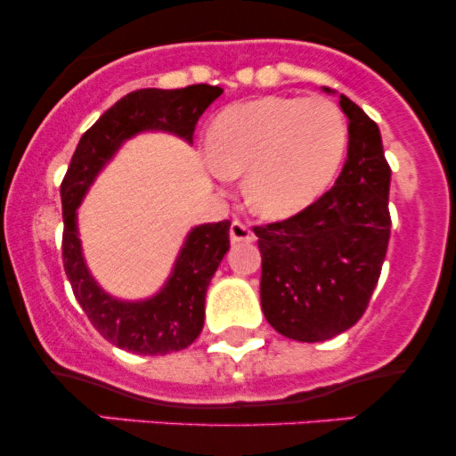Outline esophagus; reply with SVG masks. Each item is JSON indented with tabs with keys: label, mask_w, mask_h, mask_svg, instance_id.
Instances as JSON below:
<instances>
[{
	"label": "esophagus",
	"mask_w": 456,
	"mask_h": 456,
	"mask_svg": "<svg viewBox=\"0 0 456 456\" xmlns=\"http://www.w3.org/2000/svg\"><path fill=\"white\" fill-rule=\"evenodd\" d=\"M229 235H232L233 242H253V240H255L253 229H250L248 224L242 223V221H233V223H232V229H229Z\"/></svg>",
	"instance_id": "34e87169"
}]
</instances>
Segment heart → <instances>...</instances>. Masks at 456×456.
<instances>
[{"instance_id":"b5f03b06","label":"heart","mask_w":456,"mask_h":456,"mask_svg":"<svg viewBox=\"0 0 456 456\" xmlns=\"http://www.w3.org/2000/svg\"><path fill=\"white\" fill-rule=\"evenodd\" d=\"M347 148V122L323 96H265L233 104L206 134L212 169L246 174L250 208L265 218H289L326 191Z\"/></svg>"}]
</instances>
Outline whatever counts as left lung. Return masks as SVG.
Returning a JSON list of instances; mask_svg holds the SVG:
<instances>
[{"instance_id": "8db88e82", "label": "left lung", "mask_w": 456, "mask_h": 456, "mask_svg": "<svg viewBox=\"0 0 456 456\" xmlns=\"http://www.w3.org/2000/svg\"><path fill=\"white\" fill-rule=\"evenodd\" d=\"M338 104L349 148L334 186L296 216L253 227L264 315L302 343L328 341L364 315L390 240V167L379 128L343 94Z\"/></svg>"}]
</instances>
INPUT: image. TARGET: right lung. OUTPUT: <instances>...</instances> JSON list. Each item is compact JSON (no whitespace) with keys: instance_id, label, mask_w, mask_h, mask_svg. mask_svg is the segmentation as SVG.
I'll list each match as a JSON object with an SVG mask.
<instances>
[{"instance_id":"1","label":"right lung","mask_w":456,"mask_h":456,"mask_svg":"<svg viewBox=\"0 0 456 456\" xmlns=\"http://www.w3.org/2000/svg\"><path fill=\"white\" fill-rule=\"evenodd\" d=\"M221 94V87L208 83L182 90L148 87L130 92L86 130L72 154L60 186L64 214L61 259L77 302L92 326L115 347L139 355H167L195 341L203 330L208 285L229 250L232 223H208L191 229L169 281L159 294L126 302L109 296L92 279L81 253L77 208L124 141L143 130H165L192 143L199 118Z\"/></svg>"}]
</instances>
